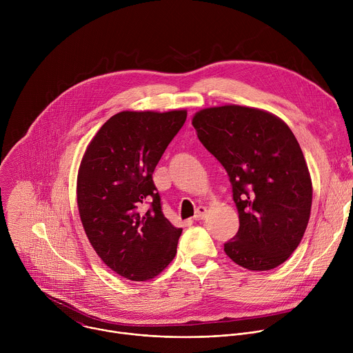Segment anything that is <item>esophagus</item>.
I'll list each match as a JSON object with an SVG mask.
<instances>
[{
	"mask_svg": "<svg viewBox=\"0 0 353 353\" xmlns=\"http://www.w3.org/2000/svg\"><path fill=\"white\" fill-rule=\"evenodd\" d=\"M207 215V208L205 207H198L194 215V221H203Z\"/></svg>",
	"mask_w": 353,
	"mask_h": 353,
	"instance_id": "obj_1",
	"label": "esophagus"
}]
</instances>
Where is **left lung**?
Segmentation results:
<instances>
[{
    "instance_id": "8db88e82",
    "label": "left lung",
    "mask_w": 353,
    "mask_h": 353,
    "mask_svg": "<svg viewBox=\"0 0 353 353\" xmlns=\"http://www.w3.org/2000/svg\"><path fill=\"white\" fill-rule=\"evenodd\" d=\"M192 125L232 184L240 226L226 256L250 271L281 265L305 234L313 198L293 132L267 112L236 105L201 110Z\"/></svg>"
}]
</instances>
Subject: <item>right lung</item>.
Wrapping results in <instances>:
<instances>
[{
    "instance_id": "1",
    "label": "right lung",
    "mask_w": 353,
    "mask_h": 353,
    "mask_svg": "<svg viewBox=\"0 0 353 353\" xmlns=\"http://www.w3.org/2000/svg\"><path fill=\"white\" fill-rule=\"evenodd\" d=\"M185 119V110L117 113L81 162L77 199L85 233L103 263L131 281L157 276L176 256L183 229L165 218L152 174Z\"/></svg>"
}]
</instances>
